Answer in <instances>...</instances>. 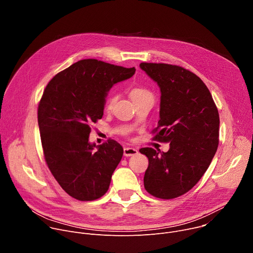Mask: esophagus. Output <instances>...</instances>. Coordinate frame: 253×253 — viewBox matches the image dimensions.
Masks as SVG:
<instances>
[{
  "mask_svg": "<svg viewBox=\"0 0 253 253\" xmlns=\"http://www.w3.org/2000/svg\"><path fill=\"white\" fill-rule=\"evenodd\" d=\"M138 154V150L132 147H125L124 148V156L126 157H130V156H134Z\"/></svg>",
  "mask_w": 253,
  "mask_h": 253,
  "instance_id": "esophagus-1",
  "label": "esophagus"
}]
</instances>
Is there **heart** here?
Instances as JSON below:
<instances>
[{
	"mask_svg": "<svg viewBox=\"0 0 253 253\" xmlns=\"http://www.w3.org/2000/svg\"><path fill=\"white\" fill-rule=\"evenodd\" d=\"M130 97L132 99L133 102L139 101V100H144V99H149L153 101V94L152 92L147 89V88H144L141 86H134L130 89ZM114 97L112 96V94H110L109 96L107 97L106 99V103H105V108L108 109V108L110 107L111 103L113 102Z\"/></svg>",
	"mask_w": 253,
	"mask_h": 253,
	"instance_id": "1",
	"label": "heart"
}]
</instances>
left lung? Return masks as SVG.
Masks as SVG:
<instances>
[{
    "label": "left lung",
    "instance_id": "8db88e82",
    "mask_svg": "<svg viewBox=\"0 0 253 253\" xmlns=\"http://www.w3.org/2000/svg\"><path fill=\"white\" fill-rule=\"evenodd\" d=\"M160 88V111L154 137L169 142L167 152L141 148L149 160L144 187L151 195L172 199L189 191L209 167L218 147L219 114L203 81L175 65L141 63Z\"/></svg>",
    "mask_w": 253,
    "mask_h": 253
}]
</instances>
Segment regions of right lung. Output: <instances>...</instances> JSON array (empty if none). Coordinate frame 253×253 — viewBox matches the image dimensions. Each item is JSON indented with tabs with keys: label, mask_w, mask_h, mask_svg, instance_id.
Returning a JSON list of instances; mask_svg holds the SVG:
<instances>
[{
	"label": "right lung",
	"mask_w": 253,
	"mask_h": 253,
	"mask_svg": "<svg viewBox=\"0 0 253 253\" xmlns=\"http://www.w3.org/2000/svg\"><path fill=\"white\" fill-rule=\"evenodd\" d=\"M135 71L86 59L60 72L46 86L38 108L45 160L60 186L75 199L92 201L109 189L123 148L114 140L91 143V125L102 118L113 85Z\"/></svg>",
	"instance_id": "obj_1"
}]
</instances>
